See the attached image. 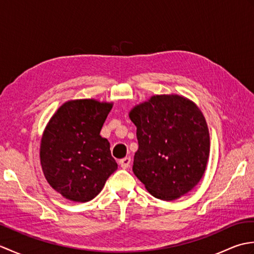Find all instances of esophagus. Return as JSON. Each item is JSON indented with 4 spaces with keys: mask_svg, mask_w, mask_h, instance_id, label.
<instances>
[{
    "mask_svg": "<svg viewBox=\"0 0 254 254\" xmlns=\"http://www.w3.org/2000/svg\"><path fill=\"white\" fill-rule=\"evenodd\" d=\"M119 164L122 167L123 169H127L128 166L131 164V157H124L122 158L120 161H119Z\"/></svg>",
    "mask_w": 254,
    "mask_h": 254,
    "instance_id": "obj_1",
    "label": "esophagus"
}]
</instances>
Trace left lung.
Wrapping results in <instances>:
<instances>
[{
    "label": "left lung",
    "instance_id": "left-lung-1",
    "mask_svg": "<svg viewBox=\"0 0 254 254\" xmlns=\"http://www.w3.org/2000/svg\"><path fill=\"white\" fill-rule=\"evenodd\" d=\"M138 149L133 172L153 196L172 201L202 179L209 133L198 107L179 95H156L130 111Z\"/></svg>",
    "mask_w": 254,
    "mask_h": 254
}]
</instances>
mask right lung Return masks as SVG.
Returning <instances> with one entry per match:
<instances>
[{"label":"right lung","mask_w":254,"mask_h":254,"mask_svg":"<svg viewBox=\"0 0 254 254\" xmlns=\"http://www.w3.org/2000/svg\"><path fill=\"white\" fill-rule=\"evenodd\" d=\"M111 108L112 104L95 99L69 100L47 124L40 145L42 171L67 199H93L118 168L110 143L100 136Z\"/></svg>","instance_id":"add662e5"}]
</instances>
